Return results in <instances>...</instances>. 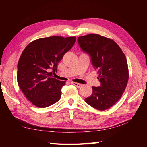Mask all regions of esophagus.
<instances>
[{"mask_svg": "<svg viewBox=\"0 0 147 147\" xmlns=\"http://www.w3.org/2000/svg\"><path fill=\"white\" fill-rule=\"evenodd\" d=\"M71 84H73L74 86H75L76 88H81L82 86V85L81 84H79V83H76V82H71Z\"/></svg>", "mask_w": 147, "mask_h": 147, "instance_id": "esophagus-1", "label": "esophagus"}]
</instances>
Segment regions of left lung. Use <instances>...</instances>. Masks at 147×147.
I'll return each instance as SVG.
<instances>
[{"label": "left lung", "instance_id": "1", "mask_svg": "<svg viewBox=\"0 0 147 147\" xmlns=\"http://www.w3.org/2000/svg\"><path fill=\"white\" fill-rule=\"evenodd\" d=\"M78 42L81 49L90 55L101 83L100 86L92 87L93 93L85 102L98 110H106L121 98L127 86L129 73L126 56L113 39L100 35L80 36Z\"/></svg>", "mask_w": 147, "mask_h": 147}]
</instances>
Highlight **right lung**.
<instances>
[{
  "instance_id": "1",
  "label": "right lung",
  "mask_w": 147,
  "mask_h": 147,
  "mask_svg": "<svg viewBox=\"0 0 147 147\" xmlns=\"http://www.w3.org/2000/svg\"><path fill=\"white\" fill-rule=\"evenodd\" d=\"M76 41V38L51 36L38 39L24 49L17 64V82L32 104L46 108L61 98L65 82L53 77L58 64Z\"/></svg>"
}]
</instances>
